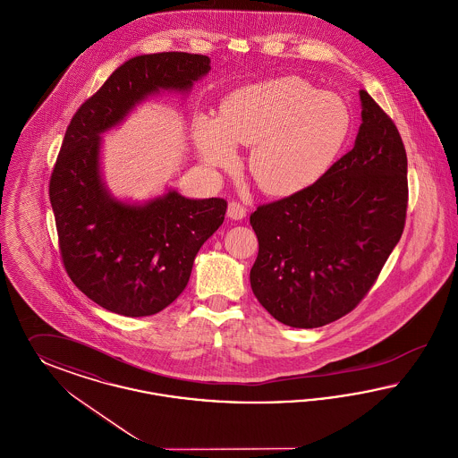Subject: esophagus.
<instances>
[{
  "label": "esophagus",
  "mask_w": 458,
  "mask_h": 458,
  "mask_svg": "<svg viewBox=\"0 0 458 458\" xmlns=\"http://www.w3.org/2000/svg\"><path fill=\"white\" fill-rule=\"evenodd\" d=\"M226 215H228L232 220H242V218H245V215H247V208L238 201H232L228 204Z\"/></svg>",
  "instance_id": "1"
}]
</instances>
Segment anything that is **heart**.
Segmentation results:
<instances>
[{"instance_id":"obj_1","label":"heart","mask_w":458,"mask_h":458,"mask_svg":"<svg viewBox=\"0 0 458 458\" xmlns=\"http://www.w3.org/2000/svg\"><path fill=\"white\" fill-rule=\"evenodd\" d=\"M351 128V110L339 95L318 92L300 76H283L230 93L216 119H196L194 136L211 165L233 158L232 143L254 145L250 177L264 192L288 196L329 170Z\"/></svg>"}]
</instances>
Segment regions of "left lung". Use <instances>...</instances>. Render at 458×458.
<instances>
[{
  "label": "left lung",
  "instance_id": "1",
  "mask_svg": "<svg viewBox=\"0 0 458 458\" xmlns=\"http://www.w3.org/2000/svg\"><path fill=\"white\" fill-rule=\"evenodd\" d=\"M354 148L309 187L259 204L250 286L276 320L330 324L365 298L403 237L407 155L394 121L365 90Z\"/></svg>",
  "mask_w": 458,
  "mask_h": 458
}]
</instances>
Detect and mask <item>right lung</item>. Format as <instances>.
Listing matches in <instances>:
<instances>
[{"instance_id":"obj_1","label":"right lung","mask_w":458,"mask_h":458,"mask_svg":"<svg viewBox=\"0 0 458 458\" xmlns=\"http://www.w3.org/2000/svg\"><path fill=\"white\" fill-rule=\"evenodd\" d=\"M209 70L208 55H136L80 106L66 129L49 181L59 254L74 286L106 310L147 317L168 307L225 220L226 201L187 199L175 191L145 206L112 199L98 174V134L148 95L187 90Z\"/></svg>"}]
</instances>
